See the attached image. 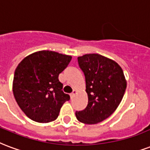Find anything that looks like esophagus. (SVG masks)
<instances>
[{
  "label": "esophagus",
  "mask_w": 150,
  "mask_h": 150,
  "mask_svg": "<svg viewBox=\"0 0 150 150\" xmlns=\"http://www.w3.org/2000/svg\"><path fill=\"white\" fill-rule=\"evenodd\" d=\"M76 93H77V90H74L72 91V93H71L70 94V96H71V98H72L73 97H74V96L75 95V94H76Z\"/></svg>",
  "instance_id": "esophagus-1"
}]
</instances>
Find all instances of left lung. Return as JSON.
Instances as JSON below:
<instances>
[{
  "mask_svg": "<svg viewBox=\"0 0 150 150\" xmlns=\"http://www.w3.org/2000/svg\"><path fill=\"white\" fill-rule=\"evenodd\" d=\"M78 62L85 75L88 105L75 116L81 123L96 124L116 111L125 93L127 80L120 66L102 55L85 54L78 57Z\"/></svg>",
  "mask_w": 150,
  "mask_h": 150,
  "instance_id": "left-lung-1",
  "label": "left lung"
}]
</instances>
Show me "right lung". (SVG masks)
Wrapping results in <instances>:
<instances>
[{
    "label": "right lung",
    "instance_id": "obj_1",
    "mask_svg": "<svg viewBox=\"0 0 150 150\" xmlns=\"http://www.w3.org/2000/svg\"><path fill=\"white\" fill-rule=\"evenodd\" d=\"M71 56L42 50L28 55L15 71L12 91L21 110L30 120L50 123L57 120L62 105L70 99L63 92L58 76Z\"/></svg>",
    "mask_w": 150,
    "mask_h": 150
}]
</instances>
